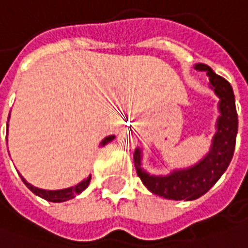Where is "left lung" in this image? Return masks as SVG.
I'll list each match as a JSON object with an SVG mask.
<instances>
[{
    "instance_id": "1",
    "label": "left lung",
    "mask_w": 248,
    "mask_h": 248,
    "mask_svg": "<svg viewBox=\"0 0 248 248\" xmlns=\"http://www.w3.org/2000/svg\"><path fill=\"white\" fill-rule=\"evenodd\" d=\"M195 70L206 71L211 88L219 96L220 116L216 121V133L209 153L192 167L174 170L168 175H150L141 168V150L136 149L133 154L135 167L141 182L150 192L166 199L194 201L206 194L229 167L236 147L239 119L232 85L206 64L198 63Z\"/></svg>"
}]
</instances>
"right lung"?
<instances>
[{
	"instance_id": "1",
	"label": "right lung",
	"mask_w": 248,
	"mask_h": 248,
	"mask_svg": "<svg viewBox=\"0 0 248 248\" xmlns=\"http://www.w3.org/2000/svg\"><path fill=\"white\" fill-rule=\"evenodd\" d=\"M115 139V136H108V138H105L102 141H101V144L99 146H105L107 143H109ZM21 178H22L23 184L35 194L37 197L43 198V199H46V201H50V202H64V201H68V199H73V198L76 197V195H78L81 194L88 185H90V181H91V175L87 178V180H82L81 182H78L77 185H74V186H70V188H66V189H57V191H49V189H42V188H36V186H33L32 184H29V182L26 181L25 178H23L22 175H21Z\"/></svg>"
}]
</instances>
